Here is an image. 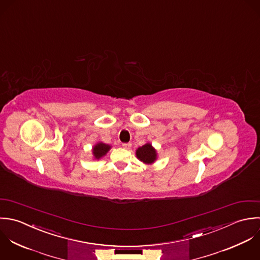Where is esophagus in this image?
<instances>
[{
	"label": "esophagus",
	"mask_w": 260,
	"mask_h": 260,
	"mask_svg": "<svg viewBox=\"0 0 260 260\" xmlns=\"http://www.w3.org/2000/svg\"><path fill=\"white\" fill-rule=\"evenodd\" d=\"M131 145H132L131 143H123V144H122V146H123L125 149H130V148H131Z\"/></svg>",
	"instance_id": "obj_1"
}]
</instances>
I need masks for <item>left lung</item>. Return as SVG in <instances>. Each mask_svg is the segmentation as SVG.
Returning <instances> with one entry per match:
<instances>
[{
	"mask_svg": "<svg viewBox=\"0 0 260 260\" xmlns=\"http://www.w3.org/2000/svg\"><path fill=\"white\" fill-rule=\"evenodd\" d=\"M136 156L140 161L146 165H151L156 160L157 153L150 143H146L136 150Z\"/></svg>",
	"mask_w": 260,
	"mask_h": 260,
	"instance_id": "1",
	"label": "left lung"
}]
</instances>
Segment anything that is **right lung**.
<instances>
[{
	"label": "right lung",
	"mask_w": 260,
	"mask_h": 260,
	"mask_svg": "<svg viewBox=\"0 0 260 260\" xmlns=\"http://www.w3.org/2000/svg\"><path fill=\"white\" fill-rule=\"evenodd\" d=\"M110 149H111V146L109 144H105L103 142L96 143L92 148V154L94 159H100L101 157L106 155Z\"/></svg>",
	"instance_id": "right-lung-1"
}]
</instances>
